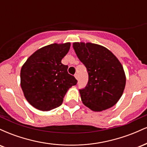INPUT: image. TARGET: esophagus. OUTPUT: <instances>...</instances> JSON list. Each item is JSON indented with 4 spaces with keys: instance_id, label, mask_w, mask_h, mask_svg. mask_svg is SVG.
Wrapping results in <instances>:
<instances>
[{
    "instance_id": "34e87169",
    "label": "esophagus",
    "mask_w": 147,
    "mask_h": 147,
    "mask_svg": "<svg viewBox=\"0 0 147 147\" xmlns=\"http://www.w3.org/2000/svg\"><path fill=\"white\" fill-rule=\"evenodd\" d=\"M74 76H75L76 79H78V75H77V74H75V75Z\"/></svg>"
}]
</instances>
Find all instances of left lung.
I'll list each match as a JSON object with an SVG mask.
<instances>
[{
    "label": "left lung",
    "instance_id": "1",
    "mask_svg": "<svg viewBox=\"0 0 147 147\" xmlns=\"http://www.w3.org/2000/svg\"><path fill=\"white\" fill-rule=\"evenodd\" d=\"M72 47L88 73L87 86L79 90L83 104L95 112L115 105L126 85L125 72L119 59L109 49L95 43L75 42Z\"/></svg>",
    "mask_w": 147,
    "mask_h": 147
}]
</instances>
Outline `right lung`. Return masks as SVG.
I'll return each instance as SVG.
<instances>
[{
	"label": "right lung",
	"mask_w": 147,
	"mask_h": 147,
	"mask_svg": "<svg viewBox=\"0 0 147 147\" xmlns=\"http://www.w3.org/2000/svg\"><path fill=\"white\" fill-rule=\"evenodd\" d=\"M70 43H52L38 49L27 59L21 70V86L33 107L49 111L61 106L67 91L77 81L61 63Z\"/></svg>",
	"instance_id": "add662e5"
}]
</instances>
